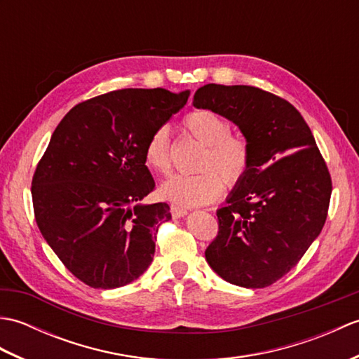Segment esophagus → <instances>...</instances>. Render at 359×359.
Segmentation results:
<instances>
[{"label": "esophagus", "mask_w": 359, "mask_h": 359, "mask_svg": "<svg viewBox=\"0 0 359 359\" xmlns=\"http://www.w3.org/2000/svg\"><path fill=\"white\" fill-rule=\"evenodd\" d=\"M171 215L174 219H179V217H184L188 215V210L185 208H180V207H175V205H171Z\"/></svg>", "instance_id": "obj_1"}]
</instances>
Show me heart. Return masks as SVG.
Returning <instances> with one entry per match:
<instances>
[{"mask_svg":"<svg viewBox=\"0 0 359 359\" xmlns=\"http://www.w3.org/2000/svg\"><path fill=\"white\" fill-rule=\"evenodd\" d=\"M187 131L205 144L199 172L174 174L160 185V196L180 207H203L222 194L224 187H238L251 163V149L245 139L231 135L230 123L216 112L194 109L184 118ZM144 162L156 172L171 170L170 131L158 126L144 144Z\"/></svg>","mask_w":359,"mask_h":359,"instance_id":"b5f03b06","label":"heart"}]
</instances>
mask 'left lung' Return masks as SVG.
<instances>
[{"label": "left lung", "instance_id": "8db88e82", "mask_svg": "<svg viewBox=\"0 0 359 359\" xmlns=\"http://www.w3.org/2000/svg\"><path fill=\"white\" fill-rule=\"evenodd\" d=\"M193 104L233 121L251 149L248 174L216 212L219 233L205 257L230 284L269 287L321 233L332 196L329 170L306 120L284 98L210 83L196 90Z\"/></svg>", "mask_w": 359, "mask_h": 359}]
</instances>
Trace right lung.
<instances>
[{
  "label": "right lung",
  "instance_id": "right-lung-1",
  "mask_svg": "<svg viewBox=\"0 0 359 359\" xmlns=\"http://www.w3.org/2000/svg\"><path fill=\"white\" fill-rule=\"evenodd\" d=\"M189 90L120 89L66 114L32 179L36 225L66 269L94 288H117L152 262L168 203L154 189L144 144L188 102Z\"/></svg>",
  "mask_w": 359,
  "mask_h": 359
}]
</instances>
